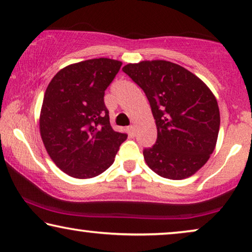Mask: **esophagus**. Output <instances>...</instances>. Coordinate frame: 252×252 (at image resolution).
Returning <instances> with one entry per match:
<instances>
[{
	"instance_id": "obj_1",
	"label": "esophagus",
	"mask_w": 252,
	"mask_h": 252,
	"mask_svg": "<svg viewBox=\"0 0 252 252\" xmlns=\"http://www.w3.org/2000/svg\"><path fill=\"white\" fill-rule=\"evenodd\" d=\"M127 130H128L129 135H134V133H135V126L134 125H130L127 127Z\"/></svg>"
}]
</instances>
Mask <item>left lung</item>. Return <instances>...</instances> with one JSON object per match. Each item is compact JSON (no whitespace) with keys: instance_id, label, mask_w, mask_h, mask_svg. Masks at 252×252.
Segmentation results:
<instances>
[{"instance_id":"left-lung-1","label":"left lung","mask_w":252,"mask_h":252,"mask_svg":"<svg viewBox=\"0 0 252 252\" xmlns=\"http://www.w3.org/2000/svg\"><path fill=\"white\" fill-rule=\"evenodd\" d=\"M123 71L142 88L157 126V140L143 156L160 177L195 174L215 150L220 113L215 95L198 77L167 61L127 64Z\"/></svg>"}]
</instances>
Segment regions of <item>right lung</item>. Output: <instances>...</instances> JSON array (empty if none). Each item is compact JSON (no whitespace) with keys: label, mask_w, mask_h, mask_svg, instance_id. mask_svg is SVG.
I'll use <instances>...</instances> for the list:
<instances>
[{"label":"right lung","mask_w":252,"mask_h":252,"mask_svg":"<svg viewBox=\"0 0 252 252\" xmlns=\"http://www.w3.org/2000/svg\"><path fill=\"white\" fill-rule=\"evenodd\" d=\"M122 62L94 58L62 68L43 97L40 134L46 150L64 173L94 178L111 166L127 139L110 125L104 92Z\"/></svg>","instance_id":"right-lung-1"}]
</instances>
